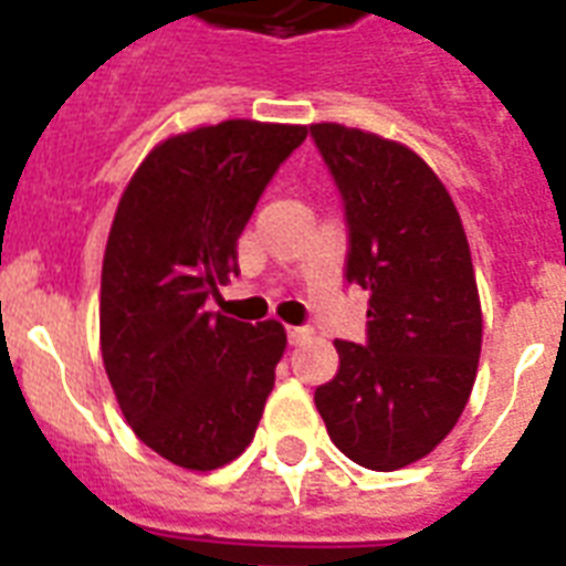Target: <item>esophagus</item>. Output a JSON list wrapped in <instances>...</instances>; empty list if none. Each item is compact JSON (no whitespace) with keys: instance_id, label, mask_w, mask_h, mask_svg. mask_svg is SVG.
<instances>
[{"instance_id":"esophagus-1","label":"esophagus","mask_w":566,"mask_h":566,"mask_svg":"<svg viewBox=\"0 0 566 566\" xmlns=\"http://www.w3.org/2000/svg\"><path fill=\"white\" fill-rule=\"evenodd\" d=\"M284 332H287V344L296 346V344H300V340H305V337H308L311 328L308 326H287V328H284Z\"/></svg>"}]
</instances>
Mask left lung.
Listing matches in <instances>:
<instances>
[{"label":"left lung","mask_w":566,"mask_h":566,"mask_svg":"<svg viewBox=\"0 0 566 566\" xmlns=\"http://www.w3.org/2000/svg\"><path fill=\"white\" fill-rule=\"evenodd\" d=\"M311 137L344 199V279L370 293L367 340H335L340 367L314 402L346 458L390 473L429 455L473 390L482 308L470 247L420 155L337 123Z\"/></svg>","instance_id":"1"}]
</instances>
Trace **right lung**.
<instances>
[{
    "label": "right lung",
    "instance_id": "right-lung-1",
    "mask_svg": "<svg viewBox=\"0 0 566 566\" xmlns=\"http://www.w3.org/2000/svg\"><path fill=\"white\" fill-rule=\"evenodd\" d=\"M305 126L226 119L170 137L128 181L102 261V361L158 455L217 470L252 443L287 337L205 311L238 273V238Z\"/></svg>",
    "mask_w": 566,
    "mask_h": 566
}]
</instances>
